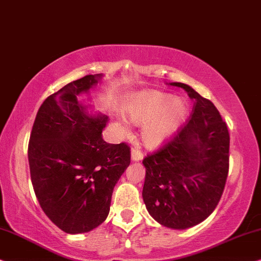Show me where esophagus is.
Instances as JSON below:
<instances>
[{"mask_svg":"<svg viewBox=\"0 0 261 261\" xmlns=\"http://www.w3.org/2000/svg\"><path fill=\"white\" fill-rule=\"evenodd\" d=\"M143 152L140 150V148H133V150H131V160L133 161H141V160H143Z\"/></svg>","mask_w":261,"mask_h":261,"instance_id":"34e87169","label":"esophagus"}]
</instances>
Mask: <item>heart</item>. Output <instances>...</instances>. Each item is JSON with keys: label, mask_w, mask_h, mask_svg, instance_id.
Masks as SVG:
<instances>
[{"label": "heart", "mask_w": 261, "mask_h": 261, "mask_svg": "<svg viewBox=\"0 0 261 261\" xmlns=\"http://www.w3.org/2000/svg\"><path fill=\"white\" fill-rule=\"evenodd\" d=\"M127 112L134 124L144 125L142 130L143 143L155 148L171 137L185 121L189 105L184 99H174L168 93L145 90L134 96Z\"/></svg>", "instance_id": "b5f03b06"}]
</instances>
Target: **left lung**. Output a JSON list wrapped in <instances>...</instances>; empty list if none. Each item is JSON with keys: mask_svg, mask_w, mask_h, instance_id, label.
Instances as JSON below:
<instances>
[{"mask_svg": "<svg viewBox=\"0 0 261 261\" xmlns=\"http://www.w3.org/2000/svg\"><path fill=\"white\" fill-rule=\"evenodd\" d=\"M193 100L190 120L176 136L143 160L144 204L150 216L172 229H187L213 214L229 171V133L218 110L192 87L180 82Z\"/></svg>", "mask_w": 261, "mask_h": 261, "instance_id": "8db88e82", "label": "left lung"}]
</instances>
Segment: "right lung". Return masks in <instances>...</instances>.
<instances>
[{
    "instance_id": "obj_1",
    "label": "right lung",
    "mask_w": 261,
    "mask_h": 261,
    "mask_svg": "<svg viewBox=\"0 0 261 261\" xmlns=\"http://www.w3.org/2000/svg\"><path fill=\"white\" fill-rule=\"evenodd\" d=\"M102 75H87L47 96L29 143L34 193L45 215L68 234L88 232L110 213L113 189L130 165L126 143L102 140L109 117L87 113L77 100Z\"/></svg>"
}]
</instances>
